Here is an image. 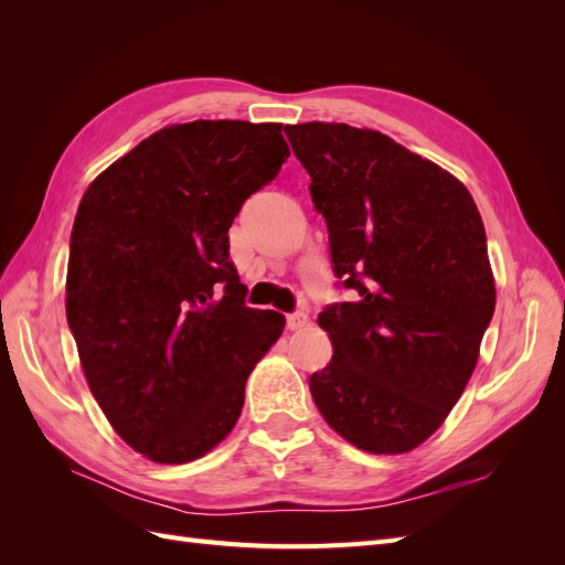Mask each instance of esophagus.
Returning <instances> with one entry per match:
<instances>
[{"label":"esophagus","mask_w":565,"mask_h":565,"mask_svg":"<svg viewBox=\"0 0 565 565\" xmlns=\"http://www.w3.org/2000/svg\"><path fill=\"white\" fill-rule=\"evenodd\" d=\"M306 320H309V313H306V311L289 313V316H287V328H289V330H299V328H303Z\"/></svg>","instance_id":"obj_1"}]
</instances>
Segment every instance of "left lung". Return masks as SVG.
I'll use <instances>...</instances> for the list:
<instances>
[{"label":"left lung","mask_w":565,"mask_h":565,"mask_svg":"<svg viewBox=\"0 0 565 565\" xmlns=\"http://www.w3.org/2000/svg\"><path fill=\"white\" fill-rule=\"evenodd\" d=\"M330 254L355 301L318 316L332 361L311 396L355 448L398 455L459 401L494 313L481 214L446 169L388 136L349 125H287Z\"/></svg>","instance_id":"1"}]
</instances>
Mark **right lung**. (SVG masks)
Returning a JSON list of instances; mask_svg holds the SVG:
<instances>
[{"instance_id": "1", "label": "right lung", "mask_w": 565, "mask_h": 565, "mask_svg": "<svg viewBox=\"0 0 565 565\" xmlns=\"http://www.w3.org/2000/svg\"><path fill=\"white\" fill-rule=\"evenodd\" d=\"M282 125L195 119L148 136L84 193L71 235L67 324L113 429L160 465L235 426L285 318L245 303L228 262L243 202L278 177Z\"/></svg>"}]
</instances>
